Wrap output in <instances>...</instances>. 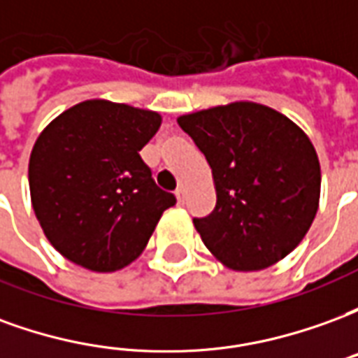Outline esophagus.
Masks as SVG:
<instances>
[{
  "mask_svg": "<svg viewBox=\"0 0 358 358\" xmlns=\"http://www.w3.org/2000/svg\"><path fill=\"white\" fill-rule=\"evenodd\" d=\"M174 194H176V199H178V203L186 201V187L184 186H180L178 189L174 192Z\"/></svg>",
  "mask_w": 358,
  "mask_h": 358,
  "instance_id": "esophagus-1",
  "label": "esophagus"
}]
</instances>
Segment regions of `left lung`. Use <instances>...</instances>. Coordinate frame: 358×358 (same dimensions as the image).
I'll return each mask as SVG.
<instances>
[{"label":"left lung","instance_id":"left-lung-1","mask_svg":"<svg viewBox=\"0 0 358 358\" xmlns=\"http://www.w3.org/2000/svg\"><path fill=\"white\" fill-rule=\"evenodd\" d=\"M215 180L217 207L194 218L232 270H263L289 255L318 210L320 163L299 126L266 105L236 101L178 118Z\"/></svg>","mask_w":358,"mask_h":358}]
</instances>
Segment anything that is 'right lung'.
<instances>
[{"label":"right lung","mask_w":358,"mask_h":358,"mask_svg":"<svg viewBox=\"0 0 358 358\" xmlns=\"http://www.w3.org/2000/svg\"><path fill=\"white\" fill-rule=\"evenodd\" d=\"M159 126L155 110L90 99L38 136L28 164L32 207L45 238L69 261L115 272L145 249L161 215L176 203L140 157Z\"/></svg>","instance_id":"1"}]
</instances>
